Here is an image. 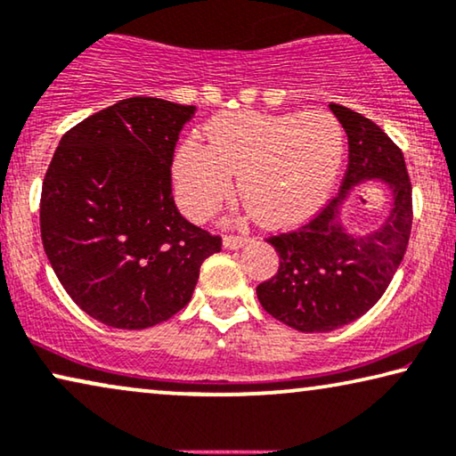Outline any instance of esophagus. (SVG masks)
Masks as SVG:
<instances>
[{"mask_svg":"<svg viewBox=\"0 0 456 456\" xmlns=\"http://www.w3.org/2000/svg\"><path fill=\"white\" fill-rule=\"evenodd\" d=\"M248 243V237L243 235H225L223 237V248L225 249H240Z\"/></svg>","mask_w":456,"mask_h":456,"instance_id":"esophagus-1","label":"esophagus"}]
</instances>
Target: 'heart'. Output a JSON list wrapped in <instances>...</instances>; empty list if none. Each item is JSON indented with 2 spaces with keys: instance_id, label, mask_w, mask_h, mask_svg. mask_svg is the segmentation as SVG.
I'll return each mask as SVG.
<instances>
[{
  "instance_id": "1",
  "label": "heart",
  "mask_w": 456,
  "mask_h": 456,
  "mask_svg": "<svg viewBox=\"0 0 456 456\" xmlns=\"http://www.w3.org/2000/svg\"><path fill=\"white\" fill-rule=\"evenodd\" d=\"M210 144L185 140L171 165L179 208L202 221L233 194L265 227H293L329 200L345 159V132L329 113L233 111L207 124Z\"/></svg>"
}]
</instances>
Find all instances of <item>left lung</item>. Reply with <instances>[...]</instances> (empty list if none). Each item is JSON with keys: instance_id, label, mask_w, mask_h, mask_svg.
Segmentation results:
<instances>
[{"instance_id": "obj_1", "label": "left lung", "mask_w": 456, "mask_h": 456, "mask_svg": "<svg viewBox=\"0 0 456 456\" xmlns=\"http://www.w3.org/2000/svg\"><path fill=\"white\" fill-rule=\"evenodd\" d=\"M330 111L349 138L341 191L307 225L268 240L281 258L279 273L256 287L262 307L301 332H330L363 316L401 266L413 223L411 182L403 152L362 113L337 102ZM365 181L387 184L391 207L376 228L351 232L344 204Z\"/></svg>"}]
</instances>
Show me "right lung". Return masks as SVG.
I'll return each mask as SVG.
<instances>
[{
	"mask_svg": "<svg viewBox=\"0 0 456 456\" xmlns=\"http://www.w3.org/2000/svg\"><path fill=\"white\" fill-rule=\"evenodd\" d=\"M194 105L132 97L60 140L41 191L45 254L88 316L140 330L191 299L221 237L185 221L171 196L173 149Z\"/></svg>",
	"mask_w": 456,
	"mask_h": 456,
	"instance_id": "add662e5",
	"label": "right lung"
}]
</instances>
